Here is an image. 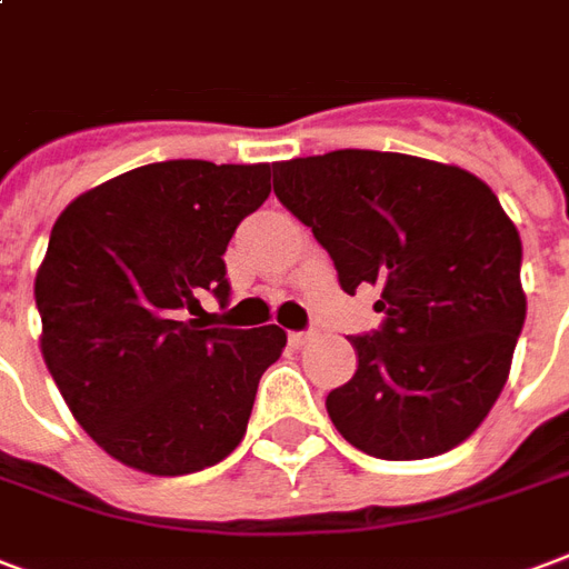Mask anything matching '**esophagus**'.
<instances>
[{
  "mask_svg": "<svg viewBox=\"0 0 569 569\" xmlns=\"http://www.w3.org/2000/svg\"><path fill=\"white\" fill-rule=\"evenodd\" d=\"M315 336H318V332H315V330H300V332H290V336H288L290 348H306V345H309V341L315 339Z\"/></svg>",
  "mask_w": 569,
  "mask_h": 569,
  "instance_id": "esophagus-1",
  "label": "esophagus"
}]
</instances>
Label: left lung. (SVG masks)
<instances>
[{
    "label": "left lung",
    "mask_w": 569,
    "mask_h": 569,
    "mask_svg": "<svg viewBox=\"0 0 569 569\" xmlns=\"http://www.w3.org/2000/svg\"><path fill=\"white\" fill-rule=\"evenodd\" d=\"M276 198L330 251L339 284H378L381 330L327 396L341 438L411 462L492 411L525 323L522 239L482 179L429 158L336 149L272 164Z\"/></svg>",
    "instance_id": "left-lung-1"
}]
</instances>
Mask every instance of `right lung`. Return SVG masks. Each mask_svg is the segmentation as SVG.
I'll list each match as a JSON object with an SVG mask.
<instances>
[{
  "label": "right lung",
  "instance_id": "1",
  "mask_svg": "<svg viewBox=\"0 0 569 569\" xmlns=\"http://www.w3.org/2000/svg\"><path fill=\"white\" fill-rule=\"evenodd\" d=\"M269 198V164H143L62 209L36 276L41 353L89 438L117 462L203 471L237 450L284 330H203L228 302L224 251Z\"/></svg>",
  "mask_w": 569,
  "mask_h": 569
}]
</instances>
